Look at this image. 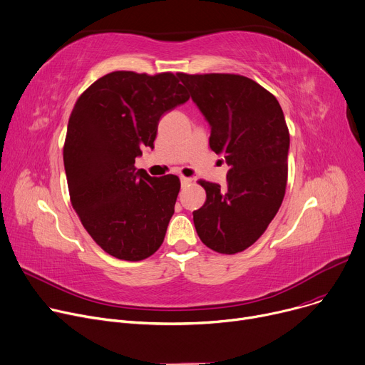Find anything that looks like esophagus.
Returning a JSON list of instances; mask_svg holds the SVG:
<instances>
[{
	"label": "esophagus",
	"mask_w": 365,
	"mask_h": 365,
	"mask_svg": "<svg viewBox=\"0 0 365 365\" xmlns=\"http://www.w3.org/2000/svg\"><path fill=\"white\" fill-rule=\"evenodd\" d=\"M180 182H182V185H189V183L192 182V179H190V178H185V176H182V178H180Z\"/></svg>",
	"instance_id": "esophagus-1"
}]
</instances>
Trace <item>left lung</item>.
<instances>
[{
  "instance_id": "8db88e82",
  "label": "left lung",
  "mask_w": 365,
  "mask_h": 365,
  "mask_svg": "<svg viewBox=\"0 0 365 365\" xmlns=\"http://www.w3.org/2000/svg\"><path fill=\"white\" fill-rule=\"evenodd\" d=\"M178 76L208 121L210 148L230 167L225 187L200 180L207 201L193 211V225L212 251H245L269 227L284 197L289 130L282 107L245 76Z\"/></svg>"
}]
</instances>
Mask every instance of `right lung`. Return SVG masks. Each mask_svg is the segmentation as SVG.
<instances>
[{"label":"right lung","mask_w":365,"mask_h":365,"mask_svg":"<svg viewBox=\"0 0 365 365\" xmlns=\"http://www.w3.org/2000/svg\"><path fill=\"white\" fill-rule=\"evenodd\" d=\"M187 100L173 73L113 71L73 107L63 150L70 201L91 237L118 259H145L163 244L180 180L151 178L135 158L154 148L160 117Z\"/></svg>","instance_id":"obj_1"}]
</instances>
